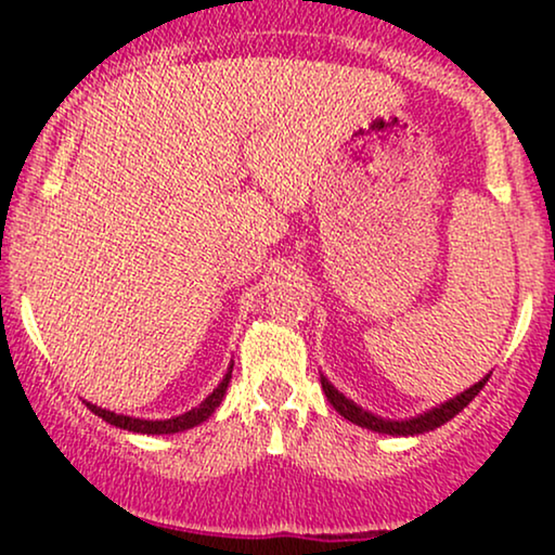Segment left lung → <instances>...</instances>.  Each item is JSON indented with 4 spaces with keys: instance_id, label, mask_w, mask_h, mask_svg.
<instances>
[{
    "instance_id": "8db88e82",
    "label": "left lung",
    "mask_w": 555,
    "mask_h": 555,
    "mask_svg": "<svg viewBox=\"0 0 555 555\" xmlns=\"http://www.w3.org/2000/svg\"><path fill=\"white\" fill-rule=\"evenodd\" d=\"M488 378H490V374L485 376L482 382H477L475 386H469L467 391H462L454 399L444 401V404H439L435 409H429V412H424L420 416H412V420H401V422H397V420H382V416H376V414L366 412V409L356 406L353 401L346 399L344 393H340L336 386H333L325 376H321V384H323V391H325V397H328V401L333 404V409H336L340 416H346L348 422L359 424V427H366L371 431H378V435L409 437V435H424V431H431V429L442 427L444 422H450L452 416H457L462 409H465L469 401H473L477 393L485 389Z\"/></svg>"
}]
</instances>
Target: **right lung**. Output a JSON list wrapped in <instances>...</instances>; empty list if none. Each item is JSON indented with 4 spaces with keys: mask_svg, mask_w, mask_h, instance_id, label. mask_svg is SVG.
Segmentation results:
<instances>
[{
    "mask_svg": "<svg viewBox=\"0 0 555 555\" xmlns=\"http://www.w3.org/2000/svg\"><path fill=\"white\" fill-rule=\"evenodd\" d=\"M232 378V366L227 371L222 384L217 386L215 391L209 393L207 399L202 401L199 406H194L192 412L186 414H179V416H171V420H135V416H124V414H116V412H108V409H101L95 404H88V409L93 414L101 416L113 427H120V429H128V431H141V435H173V431H184V429H192L196 424L207 422L211 414H215V409L219 406V401H222L224 391H227V384H230Z\"/></svg>",
    "mask_w": 555,
    "mask_h": 555,
    "instance_id": "add662e5",
    "label": "right lung"
}]
</instances>
